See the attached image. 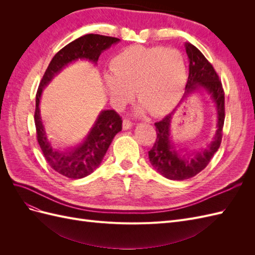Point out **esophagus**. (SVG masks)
Segmentation results:
<instances>
[{"label":"esophagus","instance_id":"esophagus-1","mask_svg":"<svg viewBox=\"0 0 255 255\" xmlns=\"http://www.w3.org/2000/svg\"><path fill=\"white\" fill-rule=\"evenodd\" d=\"M132 122H130L129 120H127V119H125L123 120V122H122V128L123 129H129L130 128H132Z\"/></svg>","mask_w":255,"mask_h":255}]
</instances>
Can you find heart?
Returning a JSON list of instances; mask_svg holds the SVG:
<instances>
[{
  "label": "heart",
  "mask_w": 255,
  "mask_h": 255,
  "mask_svg": "<svg viewBox=\"0 0 255 255\" xmlns=\"http://www.w3.org/2000/svg\"><path fill=\"white\" fill-rule=\"evenodd\" d=\"M112 74L104 78L112 105L121 109L132 99L135 89L140 101L139 112L153 116L170 111L186 79L184 57L175 49L135 44L116 55L111 63Z\"/></svg>",
  "instance_id": "1"
}]
</instances>
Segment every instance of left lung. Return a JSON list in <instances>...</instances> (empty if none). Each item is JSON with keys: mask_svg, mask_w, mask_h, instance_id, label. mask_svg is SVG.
Listing matches in <instances>:
<instances>
[{"mask_svg": "<svg viewBox=\"0 0 255 255\" xmlns=\"http://www.w3.org/2000/svg\"><path fill=\"white\" fill-rule=\"evenodd\" d=\"M188 61L189 74L185 94L182 100L197 90H204L215 104L217 113V123L214 139L205 149L197 152H188L177 149V144L171 136V122L175 110L156 122V141L149 151L150 163L155 170L166 179L183 181L195 176L210 163L214 154L219 149L222 139V128L225 123V92L218 74L208 63L203 54L195 45L185 43Z\"/></svg>", "mask_w": 255, "mask_h": 255, "instance_id": "obj_1", "label": "left lung"}]
</instances>
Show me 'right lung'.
<instances>
[{
	"label": "right lung",
	"mask_w": 255,
	"mask_h": 255,
	"mask_svg": "<svg viewBox=\"0 0 255 255\" xmlns=\"http://www.w3.org/2000/svg\"><path fill=\"white\" fill-rule=\"evenodd\" d=\"M119 41L118 38L98 34H87L73 40L52 58L38 87L34 116L38 143L53 170L69 179H82L96 170L102 163L114 137L122 129V120L115 111H102L80 139L64 142L43 125L39 107L42 90L69 64L87 59L97 65L101 53Z\"/></svg>",
	"instance_id": "1"
}]
</instances>
